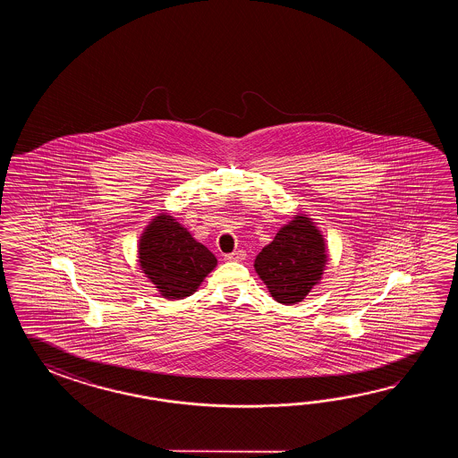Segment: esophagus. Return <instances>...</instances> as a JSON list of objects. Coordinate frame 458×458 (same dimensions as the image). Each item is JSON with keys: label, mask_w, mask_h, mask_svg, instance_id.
<instances>
[{"label": "esophagus", "mask_w": 458, "mask_h": 458, "mask_svg": "<svg viewBox=\"0 0 458 458\" xmlns=\"http://www.w3.org/2000/svg\"><path fill=\"white\" fill-rule=\"evenodd\" d=\"M243 259H245L243 250H235V252L225 255V260H227V262H242Z\"/></svg>", "instance_id": "1"}]
</instances>
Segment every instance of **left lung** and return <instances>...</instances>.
Here are the masks:
<instances>
[{"mask_svg": "<svg viewBox=\"0 0 458 458\" xmlns=\"http://www.w3.org/2000/svg\"><path fill=\"white\" fill-rule=\"evenodd\" d=\"M327 263L321 231L306 215L294 216L255 259V272L275 301L296 304L321 280Z\"/></svg>", "mask_w": 458, "mask_h": 458, "instance_id": "1", "label": "left lung"}]
</instances>
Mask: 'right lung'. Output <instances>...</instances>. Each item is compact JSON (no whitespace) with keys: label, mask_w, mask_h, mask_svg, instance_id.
Segmentation results:
<instances>
[{"label":"right lung","mask_w":458,"mask_h":458,"mask_svg":"<svg viewBox=\"0 0 458 458\" xmlns=\"http://www.w3.org/2000/svg\"><path fill=\"white\" fill-rule=\"evenodd\" d=\"M139 265L158 293L174 301L193 294L217 260L172 216L158 215L140 235Z\"/></svg>","instance_id":"right-lung-1"}]
</instances>
